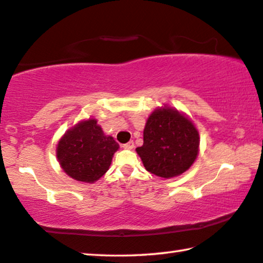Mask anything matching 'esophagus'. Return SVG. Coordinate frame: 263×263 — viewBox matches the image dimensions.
Returning a JSON list of instances; mask_svg holds the SVG:
<instances>
[{
	"label": "esophagus",
	"mask_w": 263,
	"mask_h": 263,
	"mask_svg": "<svg viewBox=\"0 0 263 263\" xmlns=\"http://www.w3.org/2000/svg\"><path fill=\"white\" fill-rule=\"evenodd\" d=\"M123 148L124 149H133V148H134V142H133V141H129L128 143L123 144Z\"/></svg>",
	"instance_id": "1"
}]
</instances>
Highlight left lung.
I'll return each mask as SVG.
<instances>
[{"label": "left lung", "mask_w": 263, "mask_h": 263, "mask_svg": "<svg viewBox=\"0 0 263 263\" xmlns=\"http://www.w3.org/2000/svg\"><path fill=\"white\" fill-rule=\"evenodd\" d=\"M200 152V135L193 121L176 108L157 107L148 116L143 145L136 148L149 173L172 179L187 172Z\"/></svg>", "instance_id": "8db88e82"}]
</instances>
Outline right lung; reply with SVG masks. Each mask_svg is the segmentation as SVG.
<instances>
[{
	"mask_svg": "<svg viewBox=\"0 0 263 263\" xmlns=\"http://www.w3.org/2000/svg\"><path fill=\"white\" fill-rule=\"evenodd\" d=\"M119 148L114 137L104 134L98 120L89 118L64 133L58 142L56 157L72 180L94 183L107 173Z\"/></svg>",
	"mask_w": 263,
	"mask_h": 263,
	"instance_id": "1",
	"label": "right lung"
}]
</instances>
